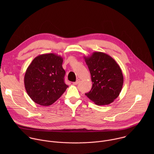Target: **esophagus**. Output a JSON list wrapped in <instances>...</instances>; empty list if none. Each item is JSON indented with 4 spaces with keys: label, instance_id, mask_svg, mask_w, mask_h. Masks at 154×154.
<instances>
[{
    "label": "esophagus",
    "instance_id": "1",
    "mask_svg": "<svg viewBox=\"0 0 154 154\" xmlns=\"http://www.w3.org/2000/svg\"><path fill=\"white\" fill-rule=\"evenodd\" d=\"M80 82V79H77V80H76V82H73V84H74V85H76L79 84Z\"/></svg>",
    "mask_w": 154,
    "mask_h": 154
}]
</instances>
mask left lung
<instances>
[{
    "mask_svg": "<svg viewBox=\"0 0 154 154\" xmlns=\"http://www.w3.org/2000/svg\"><path fill=\"white\" fill-rule=\"evenodd\" d=\"M93 83L91 91L85 95L97 105L112 103L119 95L124 77L121 69L109 55L100 52L84 57Z\"/></svg>",
    "mask_w": 154,
    "mask_h": 154,
    "instance_id": "8db88e82",
    "label": "left lung"
}]
</instances>
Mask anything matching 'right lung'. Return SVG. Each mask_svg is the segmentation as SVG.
I'll use <instances>...</instances> for the list:
<instances>
[{
	"instance_id": "add662e5",
	"label": "right lung",
	"mask_w": 154,
	"mask_h": 154,
	"mask_svg": "<svg viewBox=\"0 0 154 154\" xmlns=\"http://www.w3.org/2000/svg\"><path fill=\"white\" fill-rule=\"evenodd\" d=\"M63 61L61 56L52 53L39 55L33 60L25 74L24 85L33 102L49 106L66 90Z\"/></svg>"
}]
</instances>
